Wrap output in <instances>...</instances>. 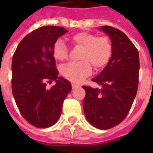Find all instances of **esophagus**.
<instances>
[{
  "label": "esophagus",
  "instance_id": "esophagus-1",
  "mask_svg": "<svg viewBox=\"0 0 153 153\" xmlns=\"http://www.w3.org/2000/svg\"><path fill=\"white\" fill-rule=\"evenodd\" d=\"M79 87V85H78V84H75V83H72V88L73 89H76Z\"/></svg>",
  "mask_w": 153,
  "mask_h": 153
}]
</instances>
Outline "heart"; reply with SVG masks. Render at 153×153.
Returning a JSON list of instances; mask_svg holds the SVG:
<instances>
[{"label": "heart", "mask_w": 153, "mask_h": 153, "mask_svg": "<svg viewBox=\"0 0 153 153\" xmlns=\"http://www.w3.org/2000/svg\"><path fill=\"white\" fill-rule=\"evenodd\" d=\"M71 42L82 48L79 62L64 65L60 73L65 79L74 83H79L92 73L93 65L101 70L109 62L112 54V44L107 37H97L88 33H79L71 38ZM52 55L57 60L63 61L68 57V50L61 39L57 40L53 46Z\"/></svg>", "instance_id": "1"}]
</instances>
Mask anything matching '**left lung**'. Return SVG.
<instances>
[{
	"instance_id": "1",
	"label": "left lung",
	"mask_w": 153,
	"mask_h": 153,
	"mask_svg": "<svg viewBox=\"0 0 153 153\" xmlns=\"http://www.w3.org/2000/svg\"><path fill=\"white\" fill-rule=\"evenodd\" d=\"M112 44V54L103 70L92 81L102 88L83 86L86 92L83 111L88 121L99 129H108L123 121L137 93L139 55L126 35L110 26H102Z\"/></svg>"
}]
</instances>
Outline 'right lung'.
<instances>
[{"label":"right lung","mask_w":153,"mask_h":153,"mask_svg":"<svg viewBox=\"0 0 153 153\" xmlns=\"http://www.w3.org/2000/svg\"><path fill=\"white\" fill-rule=\"evenodd\" d=\"M67 32L62 27H41L23 38L13 56V96L23 117L38 128L56 123L72 89L70 81L58 76L52 55L55 42ZM47 81L56 84L47 90Z\"/></svg>","instance_id":"add662e5"}]
</instances>
